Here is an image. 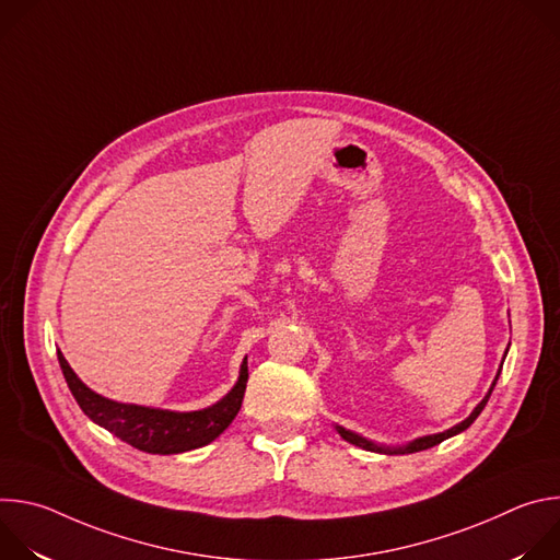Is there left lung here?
<instances>
[{
	"instance_id": "1",
	"label": "left lung",
	"mask_w": 560,
	"mask_h": 560,
	"mask_svg": "<svg viewBox=\"0 0 560 560\" xmlns=\"http://www.w3.org/2000/svg\"><path fill=\"white\" fill-rule=\"evenodd\" d=\"M505 354H508V352H505ZM501 368H503V365H501ZM499 374H501V370H499ZM499 374H497V378H494V383H492V387H490L488 396L483 398L481 404H478V406L474 408V412H471L463 423L454 425V428H452V430H447V432H441V434H432V436L417 439V441H412V443H410V445H406V447H381V445H376V443H372V441H365L363 436H359V434H354V432H350V430H343V428H337V430H339V434H341L348 443H352V445H357V447H363V450H370V452H383V454H412V452H421V450L434 447V445L443 443L445 439H450V436H454V434H458V432L467 430V428L476 421V417L481 415V412H483V408L488 406V398L492 396V389H494V385H497V381H499Z\"/></svg>"
}]
</instances>
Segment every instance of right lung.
<instances>
[{
	"label": "right lung",
	"mask_w": 560,
	"mask_h": 560,
	"mask_svg": "<svg viewBox=\"0 0 560 560\" xmlns=\"http://www.w3.org/2000/svg\"><path fill=\"white\" fill-rule=\"evenodd\" d=\"M57 359L74 401L84 410V415L124 443L148 454H179L214 441L232 423L236 412L242 410L248 383V365L244 361L236 385L217 406L199 412L150 410L108 401V398L95 394L77 378L59 350Z\"/></svg>",
	"instance_id": "1"
}]
</instances>
